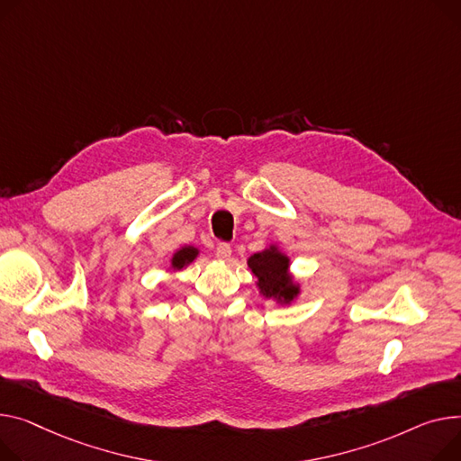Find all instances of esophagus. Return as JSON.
<instances>
[{
  "label": "esophagus",
  "mask_w": 461,
  "mask_h": 461,
  "mask_svg": "<svg viewBox=\"0 0 461 461\" xmlns=\"http://www.w3.org/2000/svg\"><path fill=\"white\" fill-rule=\"evenodd\" d=\"M214 254H217V258L221 261H228L231 258V247H230V244H226V242H221L219 247H217V250H214Z\"/></svg>",
  "instance_id": "34e87169"
}]
</instances>
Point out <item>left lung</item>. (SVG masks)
I'll list each match as a JSON object with an SVG mask.
<instances>
[{
    "instance_id": "obj_1",
    "label": "left lung",
    "mask_w": 461,
    "mask_h": 461,
    "mask_svg": "<svg viewBox=\"0 0 461 461\" xmlns=\"http://www.w3.org/2000/svg\"><path fill=\"white\" fill-rule=\"evenodd\" d=\"M247 265L263 298L278 305H291L302 294V282L291 272V258L278 244L270 242L261 252L250 256Z\"/></svg>"
}]
</instances>
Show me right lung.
Here are the masks:
<instances>
[{
  "mask_svg": "<svg viewBox=\"0 0 461 461\" xmlns=\"http://www.w3.org/2000/svg\"><path fill=\"white\" fill-rule=\"evenodd\" d=\"M200 256V249L193 247V244H185V247L177 249L172 256H170V270L172 272H179L183 268H187L196 258Z\"/></svg>",
  "mask_w": 461,
  "mask_h": 461,
  "instance_id": "right-lung-1",
  "label": "right lung"
}]
</instances>
